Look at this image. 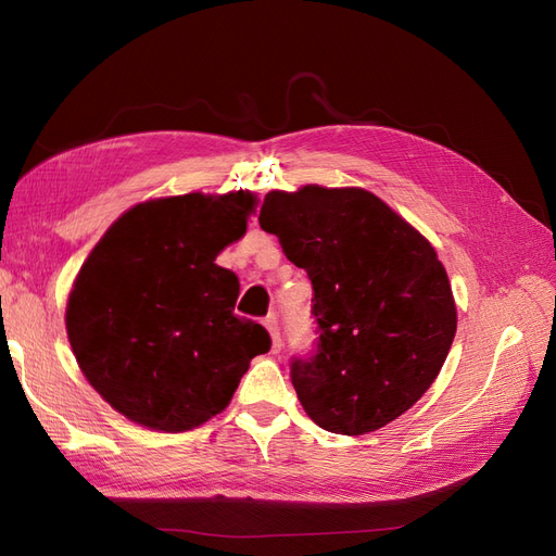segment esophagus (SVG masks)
I'll use <instances>...</instances> for the list:
<instances>
[{
  "label": "esophagus",
  "instance_id": "esophagus-1",
  "mask_svg": "<svg viewBox=\"0 0 556 556\" xmlns=\"http://www.w3.org/2000/svg\"><path fill=\"white\" fill-rule=\"evenodd\" d=\"M264 327H266V331L271 333V343H274V352H278L280 350V345H282V341H280V327H278V317L271 313V315H266L264 317Z\"/></svg>",
  "mask_w": 556,
  "mask_h": 556
}]
</instances>
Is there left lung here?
I'll return each mask as SVG.
<instances>
[{"mask_svg":"<svg viewBox=\"0 0 556 556\" xmlns=\"http://www.w3.org/2000/svg\"><path fill=\"white\" fill-rule=\"evenodd\" d=\"M260 227L313 285L315 348L290 368L301 406L331 433L390 425L429 390L457 331L433 245L362 188L274 190Z\"/></svg>","mask_w":556,"mask_h":556,"instance_id":"obj_1","label":"left lung"}]
</instances>
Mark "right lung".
Listing matches in <instances>:
<instances>
[{
  "instance_id": "add662e5",
  "label": "right lung",
  "mask_w": 556,
  "mask_h": 556,
  "mask_svg": "<svg viewBox=\"0 0 556 556\" xmlns=\"http://www.w3.org/2000/svg\"><path fill=\"white\" fill-rule=\"evenodd\" d=\"M252 192L153 199L123 213L80 266L66 336L83 376L127 419L190 431L223 413L268 331L233 313L239 278L215 264Z\"/></svg>"
}]
</instances>
